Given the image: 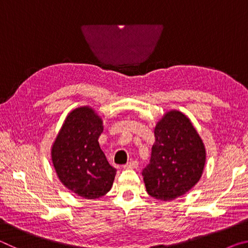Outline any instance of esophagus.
I'll list each match as a JSON object with an SVG mask.
<instances>
[{"label": "esophagus", "mask_w": 248, "mask_h": 248, "mask_svg": "<svg viewBox=\"0 0 248 248\" xmlns=\"http://www.w3.org/2000/svg\"><path fill=\"white\" fill-rule=\"evenodd\" d=\"M139 166V163L138 161H130L127 164L124 165V170H133V169H137V167Z\"/></svg>", "instance_id": "1"}]
</instances>
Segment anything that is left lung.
<instances>
[{
  "label": "left lung",
  "instance_id": "left-lung-1",
  "mask_svg": "<svg viewBox=\"0 0 248 248\" xmlns=\"http://www.w3.org/2000/svg\"><path fill=\"white\" fill-rule=\"evenodd\" d=\"M149 165L142 170L148 194L167 201L186 194L199 182L205 163L200 136L183 112L170 110L154 129Z\"/></svg>",
  "mask_w": 248,
  "mask_h": 248
}]
</instances>
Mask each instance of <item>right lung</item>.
<instances>
[{
	"label": "right lung",
	"instance_id": "right-lung-1",
	"mask_svg": "<svg viewBox=\"0 0 248 248\" xmlns=\"http://www.w3.org/2000/svg\"><path fill=\"white\" fill-rule=\"evenodd\" d=\"M103 120L91 107L70 112L51 150L59 179L85 199L99 198L110 190L116 171L100 149Z\"/></svg>",
	"mask_w": 248,
	"mask_h": 248
}]
</instances>
